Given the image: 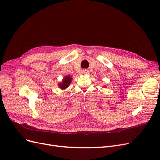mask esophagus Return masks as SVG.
Returning <instances> with one entry per match:
<instances>
[{"label":"esophagus","instance_id":"34e87169","mask_svg":"<svg viewBox=\"0 0 160 160\" xmlns=\"http://www.w3.org/2000/svg\"><path fill=\"white\" fill-rule=\"evenodd\" d=\"M83 72L84 74H88V73H89V70H88V69H85V70H83Z\"/></svg>","mask_w":160,"mask_h":160}]
</instances>
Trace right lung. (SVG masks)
<instances>
[{"label": "right lung", "instance_id": "add662e5", "mask_svg": "<svg viewBox=\"0 0 160 160\" xmlns=\"http://www.w3.org/2000/svg\"><path fill=\"white\" fill-rule=\"evenodd\" d=\"M71 81H72V77L69 75H66L63 78V79L62 80V81L58 84V86H59V88L61 89L64 90L70 85Z\"/></svg>", "mask_w": 160, "mask_h": 160}]
</instances>
